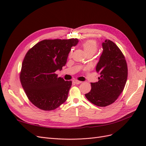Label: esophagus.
Segmentation results:
<instances>
[{
  "instance_id": "esophagus-1",
  "label": "esophagus",
  "mask_w": 146,
  "mask_h": 146,
  "mask_svg": "<svg viewBox=\"0 0 146 146\" xmlns=\"http://www.w3.org/2000/svg\"><path fill=\"white\" fill-rule=\"evenodd\" d=\"M73 82H74V83L77 84V85H78V84H80V83H82L81 81H79V80H73Z\"/></svg>"
}]
</instances>
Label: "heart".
<instances>
[{
    "label": "heart",
    "instance_id": "obj_1",
    "mask_svg": "<svg viewBox=\"0 0 146 146\" xmlns=\"http://www.w3.org/2000/svg\"><path fill=\"white\" fill-rule=\"evenodd\" d=\"M82 47L85 54L94 53L98 50V44L94 40H88L82 43Z\"/></svg>",
    "mask_w": 146,
    "mask_h": 146
}]
</instances>
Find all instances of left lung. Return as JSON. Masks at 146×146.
I'll return each mask as SVG.
<instances>
[{
	"mask_svg": "<svg viewBox=\"0 0 146 146\" xmlns=\"http://www.w3.org/2000/svg\"><path fill=\"white\" fill-rule=\"evenodd\" d=\"M102 45L103 52L96 69L100 76L98 82L91 83V90L85 97L95 105L106 107L114 103L123 91L128 68L125 56L115 43L106 39Z\"/></svg>",
	"mask_w": 146,
	"mask_h": 146,
	"instance_id": "8db88e82",
	"label": "left lung"
}]
</instances>
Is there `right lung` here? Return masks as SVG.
Returning <instances> with one entry per match:
<instances>
[{
	"instance_id": "right-lung-1",
	"label": "right lung",
	"mask_w": 146,
	"mask_h": 146,
	"mask_svg": "<svg viewBox=\"0 0 146 146\" xmlns=\"http://www.w3.org/2000/svg\"><path fill=\"white\" fill-rule=\"evenodd\" d=\"M78 39H44L27 52L22 64L20 80L27 98L44 111L58 108L67 100L71 81L55 73L64 66Z\"/></svg>"
}]
</instances>
